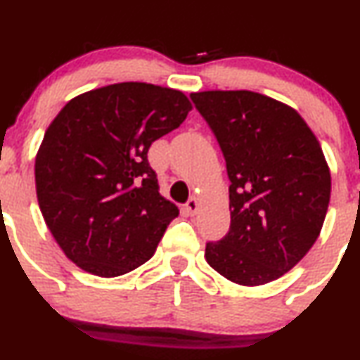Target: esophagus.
Here are the masks:
<instances>
[{"mask_svg":"<svg viewBox=\"0 0 360 360\" xmlns=\"http://www.w3.org/2000/svg\"><path fill=\"white\" fill-rule=\"evenodd\" d=\"M198 207H199L198 198H191L188 202H186V213L189 216H194L198 213Z\"/></svg>","mask_w":360,"mask_h":360,"instance_id":"1","label":"esophagus"}]
</instances>
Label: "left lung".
<instances>
[{
  "mask_svg": "<svg viewBox=\"0 0 360 360\" xmlns=\"http://www.w3.org/2000/svg\"><path fill=\"white\" fill-rule=\"evenodd\" d=\"M226 161L231 224L206 243L224 278L258 287L309 253L330 201V171L315 134L292 107L250 90L191 94Z\"/></svg>",
  "mask_w": 360,
  "mask_h": 360,
  "instance_id": "1",
  "label": "left lung"
}]
</instances>
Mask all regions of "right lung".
Masks as SVG:
<instances>
[{
    "mask_svg": "<svg viewBox=\"0 0 360 360\" xmlns=\"http://www.w3.org/2000/svg\"><path fill=\"white\" fill-rule=\"evenodd\" d=\"M183 92L122 82L72 98L46 129L37 159V198L68 259L112 278L154 255L179 214L159 194L150 144L184 122Z\"/></svg>",
    "mask_w": 360,
    "mask_h": 360,
    "instance_id": "add662e5",
    "label": "right lung"
}]
</instances>
